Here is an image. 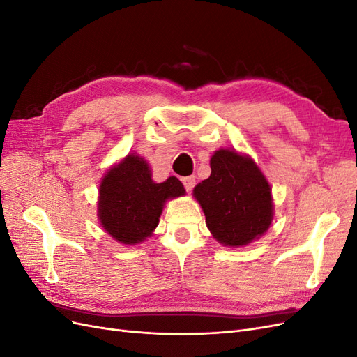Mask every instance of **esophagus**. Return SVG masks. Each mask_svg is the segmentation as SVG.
I'll list each match as a JSON object with an SVG mask.
<instances>
[{
	"instance_id": "34e87169",
	"label": "esophagus",
	"mask_w": 357,
	"mask_h": 357,
	"mask_svg": "<svg viewBox=\"0 0 357 357\" xmlns=\"http://www.w3.org/2000/svg\"><path fill=\"white\" fill-rule=\"evenodd\" d=\"M181 181H183V185H185V189H186V192H192V189L195 188V177H183L181 178Z\"/></svg>"
}]
</instances>
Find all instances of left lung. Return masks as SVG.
I'll return each instance as SVG.
<instances>
[{
  "instance_id": "obj_1",
  "label": "left lung",
  "mask_w": 357,
  "mask_h": 357,
  "mask_svg": "<svg viewBox=\"0 0 357 357\" xmlns=\"http://www.w3.org/2000/svg\"><path fill=\"white\" fill-rule=\"evenodd\" d=\"M211 174L193 189L208 229L225 245L240 247L264 235L273 220L271 188L248 156L220 149Z\"/></svg>"
}]
</instances>
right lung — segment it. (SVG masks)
<instances>
[{
	"mask_svg": "<svg viewBox=\"0 0 357 357\" xmlns=\"http://www.w3.org/2000/svg\"><path fill=\"white\" fill-rule=\"evenodd\" d=\"M180 195H185V188L177 177L155 183L147 162L128 155L101 181L98 218L114 240L137 244L155 231L164 202Z\"/></svg>",
	"mask_w": 357,
	"mask_h": 357,
	"instance_id": "add662e5",
	"label": "right lung"
}]
</instances>
